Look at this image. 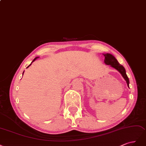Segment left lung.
I'll list each match as a JSON object with an SVG mask.
<instances>
[{"label": "left lung", "instance_id": "left-lung-1", "mask_svg": "<svg viewBox=\"0 0 146 146\" xmlns=\"http://www.w3.org/2000/svg\"><path fill=\"white\" fill-rule=\"evenodd\" d=\"M104 57H105V60H104V62L107 65H110L112 67L115 68L116 69L117 71H119V72L122 74V76L124 78V79L126 81L127 84V86L129 87V78L127 77L126 74L125 72V70L124 67L123 66V65H121L116 59L113 56L110 54H105Z\"/></svg>", "mask_w": 146, "mask_h": 146}]
</instances>
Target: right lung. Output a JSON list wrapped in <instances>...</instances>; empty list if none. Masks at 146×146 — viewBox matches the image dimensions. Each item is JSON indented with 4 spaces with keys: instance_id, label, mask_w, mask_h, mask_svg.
<instances>
[{
    "instance_id": "add662e5",
    "label": "right lung",
    "mask_w": 146,
    "mask_h": 146,
    "mask_svg": "<svg viewBox=\"0 0 146 146\" xmlns=\"http://www.w3.org/2000/svg\"><path fill=\"white\" fill-rule=\"evenodd\" d=\"M36 59H37V58H35V59H34V60H33V62H34V61H35V60H36ZM30 65H31V64H30V65H29V66H28V67H27V68H28V67H29V66H30Z\"/></svg>"
}]
</instances>
